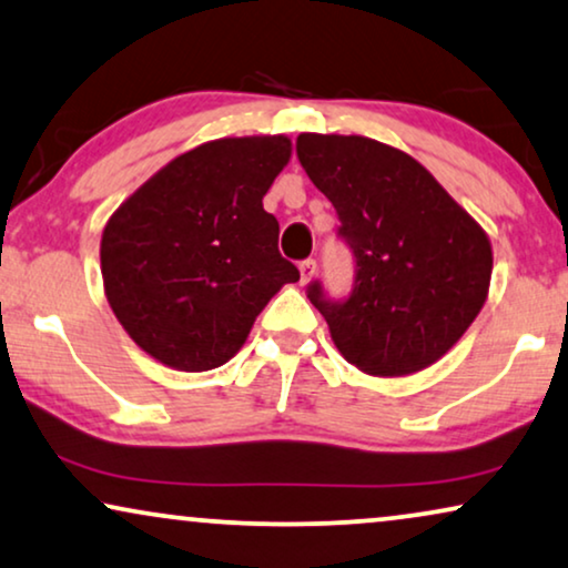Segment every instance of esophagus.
Returning a JSON list of instances; mask_svg holds the SVG:
<instances>
[{"label":"esophagus","instance_id":"esophagus-1","mask_svg":"<svg viewBox=\"0 0 568 568\" xmlns=\"http://www.w3.org/2000/svg\"><path fill=\"white\" fill-rule=\"evenodd\" d=\"M298 270H301V283H312V277L316 275V260H306V262H301L298 264Z\"/></svg>","mask_w":568,"mask_h":568}]
</instances>
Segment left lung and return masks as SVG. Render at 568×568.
<instances>
[{
	"instance_id": "left-lung-1",
	"label": "left lung",
	"mask_w": 568,
	"mask_h": 568,
	"mask_svg": "<svg viewBox=\"0 0 568 568\" xmlns=\"http://www.w3.org/2000/svg\"><path fill=\"white\" fill-rule=\"evenodd\" d=\"M298 161L335 205L353 248L355 288L343 304L308 301L343 358L368 376L423 372L480 314L494 248L480 223L403 150L361 134L304 132Z\"/></svg>"
}]
</instances>
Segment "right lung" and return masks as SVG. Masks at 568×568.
Listing matches in <instances>:
<instances>
[{"mask_svg": "<svg viewBox=\"0 0 568 568\" xmlns=\"http://www.w3.org/2000/svg\"><path fill=\"white\" fill-rule=\"evenodd\" d=\"M285 134L210 140L126 196L101 236V275L121 327L176 372H210L244 347L298 270L262 207L291 161Z\"/></svg>", "mask_w": 568, "mask_h": 568, "instance_id": "right-lung-1", "label": "right lung"}]
</instances>
